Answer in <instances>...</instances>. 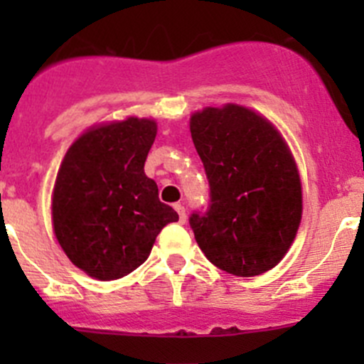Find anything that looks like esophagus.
<instances>
[{
  "label": "esophagus",
  "instance_id": "34e87169",
  "mask_svg": "<svg viewBox=\"0 0 364 364\" xmlns=\"http://www.w3.org/2000/svg\"><path fill=\"white\" fill-rule=\"evenodd\" d=\"M174 209L176 211H178V215H179V222L181 223H185L186 222V211H185V208H183V204H174Z\"/></svg>",
  "mask_w": 364,
  "mask_h": 364
}]
</instances>
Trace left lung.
Returning <instances> with one entry per match:
<instances>
[{
	"instance_id": "8db88e82",
	"label": "left lung",
	"mask_w": 364,
	"mask_h": 364,
	"mask_svg": "<svg viewBox=\"0 0 364 364\" xmlns=\"http://www.w3.org/2000/svg\"><path fill=\"white\" fill-rule=\"evenodd\" d=\"M193 144L211 190L205 215H192L196 241L209 262L236 277L273 269L296 240L303 186L277 127L240 104L190 116Z\"/></svg>"
}]
</instances>
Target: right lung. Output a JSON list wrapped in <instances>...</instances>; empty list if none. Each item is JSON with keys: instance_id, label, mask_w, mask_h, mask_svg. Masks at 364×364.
Returning <instances> with one entry per match:
<instances>
[{"instance_id": "right-lung-1", "label": "right lung", "mask_w": 364, "mask_h": 364, "mask_svg": "<svg viewBox=\"0 0 364 364\" xmlns=\"http://www.w3.org/2000/svg\"><path fill=\"white\" fill-rule=\"evenodd\" d=\"M159 124L128 116L84 130L65 153L50 197L53 229L70 262L109 282L137 269L178 213L160 203L144 161Z\"/></svg>"}]
</instances>
